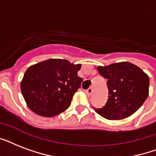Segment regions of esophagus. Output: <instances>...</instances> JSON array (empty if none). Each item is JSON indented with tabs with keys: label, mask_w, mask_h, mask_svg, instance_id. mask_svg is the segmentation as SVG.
Segmentation results:
<instances>
[{
	"label": "esophagus",
	"mask_w": 156,
	"mask_h": 156,
	"mask_svg": "<svg viewBox=\"0 0 156 156\" xmlns=\"http://www.w3.org/2000/svg\"><path fill=\"white\" fill-rule=\"evenodd\" d=\"M93 92V89L91 87L88 88L87 90H86V94H87V95L88 97H90V95H91V94H92Z\"/></svg>",
	"instance_id": "obj_1"
}]
</instances>
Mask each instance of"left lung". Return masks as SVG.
Segmentation results:
<instances>
[{
    "mask_svg": "<svg viewBox=\"0 0 156 156\" xmlns=\"http://www.w3.org/2000/svg\"><path fill=\"white\" fill-rule=\"evenodd\" d=\"M98 72L108 79V99L103 108H95L108 120H121L133 114L145 102L149 94V77L129 62L99 66Z\"/></svg>",
    "mask_w": 156,
    "mask_h": 156,
    "instance_id": "obj_1",
    "label": "left lung"
}]
</instances>
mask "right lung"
Masks as SVG:
<instances>
[{"instance_id":"obj_1","label":"right lung","mask_w":156,"mask_h":156,"mask_svg":"<svg viewBox=\"0 0 156 156\" xmlns=\"http://www.w3.org/2000/svg\"><path fill=\"white\" fill-rule=\"evenodd\" d=\"M81 64L63 59H49L30 66L21 83L27 106L42 116H54L68 108L83 78L78 76Z\"/></svg>"}]
</instances>
